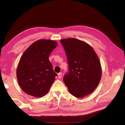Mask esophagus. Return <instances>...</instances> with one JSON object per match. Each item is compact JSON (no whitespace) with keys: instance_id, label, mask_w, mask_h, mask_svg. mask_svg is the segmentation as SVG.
<instances>
[{"instance_id":"esophagus-1","label":"esophagus","mask_w":125,"mask_h":125,"mask_svg":"<svg viewBox=\"0 0 125 125\" xmlns=\"http://www.w3.org/2000/svg\"><path fill=\"white\" fill-rule=\"evenodd\" d=\"M62 77V73H59L58 74V77L59 79H61Z\"/></svg>"}]
</instances>
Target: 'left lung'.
Instances as JSON below:
<instances>
[{"label": "left lung", "mask_w": 125, "mask_h": 125, "mask_svg": "<svg viewBox=\"0 0 125 125\" xmlns=\"http://www.w3.org/2000/svg\"><path fill=\"white\" fill-rule=\"evenodd\" d=\"M66 52L69 71L63 80L73 96L81 98L91 93L99 85L102 68L99 57L89 44L69 38L60 40Z\"/></svg>", "instance_id": "1"}]
</instances>
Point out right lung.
I'll list each match as a JSON object with an SVG mask.
<instances>
[{
	"label": "right lung",
	"instance_id": "obj_1",
	"mask_svg": "<svg viewBox=\"0 0 125 125\" xmlns=\"http://www.w3.org/2000/svg\"><path fill=\"white\" fill-rule=\"evenodd\" d=\"M57 43L40 40L32 44L21 56L17 69V77L21 88L36 97L44 96L57 75L52 69L49 56Z\"/></svg>",
	"mask_w": 125,
	"mask_h": 125
}]
</instances>
